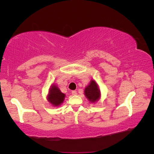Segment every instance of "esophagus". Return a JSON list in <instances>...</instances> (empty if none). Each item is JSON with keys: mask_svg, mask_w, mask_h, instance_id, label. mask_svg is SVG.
Listing matches in <instances>:
<instances>
[{"mask_svg": "<svg viewBox=\"0 0 154 154\" xmlns=\"http://www.w3.org/2000/svg\"><path fill=\"white\" fill-rule=\"evenodd\" d=\"M72 95H77V91H75V90H73V91H72Z\"/></svg>", "mask_w": 154, "mask_h": 154, "instance_id": "obj_1", "label": "esophagus"}]
</instances>
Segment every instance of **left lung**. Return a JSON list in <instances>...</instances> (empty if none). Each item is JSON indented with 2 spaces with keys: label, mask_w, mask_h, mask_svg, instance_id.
Wrapping results in <instances>:
<instances>
[{
  "label": "left lung",
  "mask_w": 154,
  "mask_h": 154,
  "mask_svg": "<svg viewBox=\"0 0 154 154\" xmlns=\"http://www.w3.org/2000/svg\"><path fill=\"white\" fill-rule=\"evenodd\" d=\"M85 95L91 103L98 100L100 96V91L95 81L92 80L90 83L85 88Z\"/></svg>",
  "instance_id": "left-lung-1"
}]
</instances>
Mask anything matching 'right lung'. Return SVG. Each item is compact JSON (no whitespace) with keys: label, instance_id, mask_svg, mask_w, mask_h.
Instances as JSON below:
<instances>
[{"label":"right lung","instance_id":"1","mask_svg":"<svg viewBox=\"0 0 154 154\" xmlns=\"http://www.w3.org/2000/svg\"><path fill=\"white\" fill-rule=\"evenodd\" d=\"M65 94L55 85H52L48 96V100L53 106H59L63 103Z\"/></svg>","mask_w":154,"mask_h":154}]
</instances>
